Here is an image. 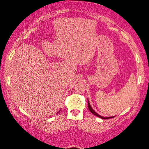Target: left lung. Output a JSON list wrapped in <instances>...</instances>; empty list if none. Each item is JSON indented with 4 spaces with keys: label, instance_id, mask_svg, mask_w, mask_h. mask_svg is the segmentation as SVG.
I'll return each instance as SVG.
<instances>
[{
    "label": "left lung",
    "instance_id": "8db88e82",
    "mask_svg": "<svg viewBox=\"0 0 149 149\" xmlns=\"http://www.w3.org/2000/svg\"><path fill=\"white\" fill-rule=\"evenodd\" d=\"M88 109H89V110L90 111V112H91V113H93L94 115H95V116H98V117H99V118H102V119H108V118H114V116H111V117H103V116H102L99 115V114H97V113L95 111L92 109V107H91L90 104V102H89V101H88Z\"/></svg>",
    "mask_w": 149,
    "mask_h": 149
}]
</instances>
